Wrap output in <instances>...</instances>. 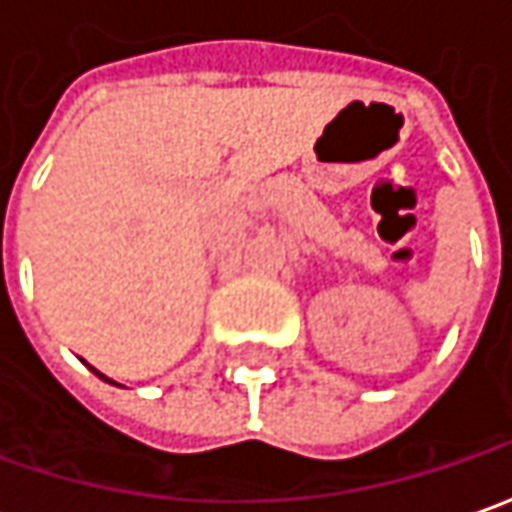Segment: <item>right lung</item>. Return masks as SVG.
Returning a JSON list of instances; mask_svg holds the SVG:
<instances>
[{
    "label": "right lung",
    "instance_id": "obj_1",
    "mask_svg": "<svg viewBox=\"0 0 512 512\" xmlns=\"http://www.w3.org/2000/svg\"><path fill=\"white\" fill-rule=\"evenodd\" d=\"M90 371H93V374H96V377L104 379V382H113V379H107V377H104V374H101V371H96V368H93V365H90ZM113 385H118V382H113Z\"/></svg>",
    "mask_w": 512,
    "mask_h": 512
}]
</instances>
